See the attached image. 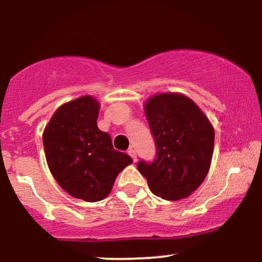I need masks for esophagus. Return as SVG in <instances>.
<instances>
[{"label":"esophagus","mask_w":262,"mask_h":262,"mask_svg":"<svg viewBox=\"0 0 262 262\" xmlns=\"http://www.w3.org/2000/svg\"><path fill=\"white\" fill-rule=\"evenodd\" d=\"M128 155L132 157V158H133V160L134 162H137V152H135V149H133V148H130L128 151Z\"/></svg>","instance_id":"34e87169"}]
</instances>
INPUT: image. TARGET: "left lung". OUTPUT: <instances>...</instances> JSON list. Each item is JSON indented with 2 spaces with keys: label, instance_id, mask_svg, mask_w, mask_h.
<instances>
[{
  "label": "left lung",
  "instance_id": "1",
  "mask_svg": "<svg viewBox=\"0 0 262 262\" xmlns=\"http://www.w3.org/2000/svg\"><path fill=\"white\" fill-rule=\"evenodd\" d=\"M145 114L157 145L152 163L139 162L157 196L169 201L188 198L210 170L214 129L206 115L182 93L165 92L146 100Z\"/></svg>",
  "mask_w": 262,
  "mask_h": 262
}]
</instances>
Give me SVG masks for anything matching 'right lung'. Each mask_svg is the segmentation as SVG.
Returning a JSON list of instances; mask_svg holds the SVG:
<instances>
[{"label": "right lung", "mask_w": 262, "mask_h": 262, "mask_svg": "<svg viewBox=\"0 0 262 262\" xmlns=\"http://www.w3.org/2000/svg\"><path fill=\"white\" fill-rule=\"evenodd\" d=\"M99 102L92 96L62 104L47 124L43 145L54 179L73 198L105 199L118 173L133 163L116 151L111 137L97 127Z\"/></svg>", "instance_id": "right-lung-1"}]
</instances>
